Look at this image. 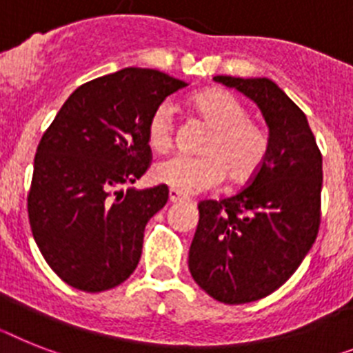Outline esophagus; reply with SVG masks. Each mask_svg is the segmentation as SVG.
<instances>
[{"instance_id":"34e87169","label":"esophagus","mask_w":353,"mask_h":353,"mask_svg":"<svg viewBox=\"0 0 353 353\" xmlns=\"http://www.w3.org/2000/svg\"><path fill=\"white\" fill-rule=\"evenodd\" d=\"M185 199V197H183L181 194H179V192L177 190H168V201H170V203H179V201H183Z\"/></svg>"}]
</instances>
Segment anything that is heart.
<instances>
[{"label": "heart", "mask_w": 353, "mask_h": 353, "mask_svg": "<svg viewBox=\"0 0 353 353\" xmlns=\"http://www.w3.org/2000/svg\"><path fill=\"white\" fill-rule=\"evenodd\" d=\"M195 112L212 132L204 140V156H172L156 163L152 179L179 194L212 190L228 177L248 181L262 168L269 152V136L259 121L251 120L242 100L226 90H204L192 99ZM174 105L163 102L154 109L147 127L149 145L158 152L170 149L176 134Z\"/></svg>", "instance_id": "1"}]
</instances>
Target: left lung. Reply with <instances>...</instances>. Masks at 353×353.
Here are the masks:
<instances>
[{
  "label": "left lung",
  "instance_id": "8db88e82",
  "mask_svg": "<svg viewBox=\"0 0 353 353\" xmlns=\"http://www.w3.org/2000/svg\"><path fill=\"white\" fill-rule=\"evenodd\" d=\"M213 81L250 97L269 127L268 158L248 186L197 204L188 254L204 292L242 305L282 287L312 248L321 222L323 158L305 112L274 82L226 75Z\"/></svg>",
  "mask_w": 353,
  "mask_h": 353
}]
</instances>
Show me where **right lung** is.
I'll return each instance as SVG.
<instances>
[{
	"label": "right lung",
	"mask_w": 353,
	"mask_h": 353,
	"mask_svg": "<svg viewBox=\"0 0 353 353\" xmlns=\"http://www.w3.org/2000/svg\"><path fill=\"white\" fill-rule=\"evenodd\" d=\"M186 82L125 68L77 88L37 147L28 219L44 260L68 285L102 292L131 276L165 185L134 190L152 161L154 109Z\"/></svg>",
	"instance_id": "add662e5"
}]
</instances>
